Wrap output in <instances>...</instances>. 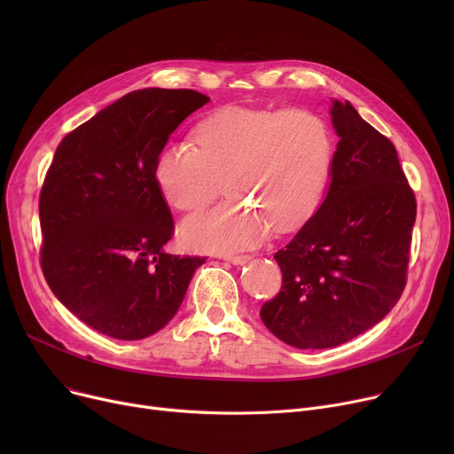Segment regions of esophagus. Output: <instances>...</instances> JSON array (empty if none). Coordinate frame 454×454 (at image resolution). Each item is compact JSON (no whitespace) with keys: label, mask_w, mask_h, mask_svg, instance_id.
Here are the masks:
<instances>
[{"label":"esophagus","mask_w":454,"mask_h":454,"mask_svg":"<svg viewBox=\"0 0 454 454\" xmlns=\"http://www.w3.org/2000/svg\"><path fill=\"white\" fill-rule=\"evenodd\" d=\"M252 257L250 255H224V261H230L231 265H245V263H248Z\"/></svg>","instance_id":"esophagus-1"}]
</instances>
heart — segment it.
Instances as JSON below:
<instances>
[{"label":"heart","instance_id":"obj_1","mask_svg":"<svg viewBox=\"0 0 454 454\" xmlns=\"http://www.w3.org/2000/svg\"><path fill=\"white\" fill-rule=\"evenodd\" d=\"M193 139L195 147L169 143L158 153L154 180L161 197L180 211H197L224 182L233 200L182 221L178 237L189 250L252 248L272 226H300L325 193L333 136L313 110L228 106L202 119Z\"/></svg>","mask_w":454,"mask_h":454}]
</instances>
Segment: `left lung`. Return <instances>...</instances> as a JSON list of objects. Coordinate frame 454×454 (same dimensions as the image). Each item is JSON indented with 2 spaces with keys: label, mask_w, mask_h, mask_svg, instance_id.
<instances>
[{
  "label": "left lung",
  "mask_w": 454,
  "mask_h": 454,
  "mask_svg": "<svg viewBox=\"0 0 454 454\" xmlns=\"http://www.w3.org/2000/svg\"><path fill=\"white\" fill-rule=\"evenodd\" d=\"M339 136L318 211L274 259L281 291L261 320L300 349L340 346L383 320L401 298L416 199L394 143L349 101L331 103Z\"/></svg>",
  "instance_id": "1"
}]
</instances>
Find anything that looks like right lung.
Wrapping results in <instances>:
<instances>
[{"instance_id":"right-lung-1","label":"right lung","mask_w":454,"mask_h":454,"mask_svg":"<svg viewBox=\"0 0 454 454\" xmlns=\"http://www.w3.org/2000/svg\"><path fill=\"white\" fill-rule=\"evenodd\" d=\"M207 101L193 90L130 91L57 147L40 193L42 270L53 294L103 335H154L206 261L163 250L175 224L154 161Z\"/></svg>"}]
</instances>
